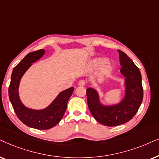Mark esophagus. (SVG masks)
I'll list each match as a JSON object with an SVG mask.
<instances>
[{"mask_svg":"<svg viewBox=\"0 0 159 159\" xmlns=\"http://www.w3.org/2000/svg\"><path fill=\"white\" fill-rule=\"evenodd\" d=\"M85 84H86V81H84V80H81V81L78 82V85L79 86H85Z\"/></svg>","mask_w":159,"mask_h":159,"instance_id":"obj_1","label":"esophagus"}]
</instances>
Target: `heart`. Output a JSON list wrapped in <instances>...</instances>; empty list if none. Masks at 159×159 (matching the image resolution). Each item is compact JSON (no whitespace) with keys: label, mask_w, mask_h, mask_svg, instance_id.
<instances>
[{"label":"heart","mask_w":159,"mask_h":159,"mask_svg":"<svg viewBox=\"0 0 159 159\" xmlns=\"http://www.w3.org/2000/svg\"><path fill=\"white\" fill-rule=\"evenodd\" d=\"M106 62V59L105 58H96L92 62V65L94 68H97V67H101L102 65L105 64ZM113 71V66L110 63H106V64L103 66L102 68L101 73L102 75H109L111 72Z\"/></svg>","instance_id":"b5f03b06"}]
</instances>
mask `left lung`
<instances>
[{
    "label": "left lung",
    "mask_w": 159,
    "mask_h": 159,
    "mask_svg": "<svg viewBox=\"0 0 159 159\" xmlns=\"http://www.w3.org/2000/svg\"><path fill=\"white\" fill-rule=\"evenodd\" d=\"M119 53L120 73L125 77V96L119 103L104 105L99 101L98 92L92 88L86 89L89 109L97 121L105 126H115L129 121L134 117L143 99L140 71L125 53Z\"/></svg>",
    "instance_id": "8db88e82"
}]
</instances>
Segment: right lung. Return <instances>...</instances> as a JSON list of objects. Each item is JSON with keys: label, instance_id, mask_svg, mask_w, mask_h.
Returning <instances> with one entry per match:
<instances>
[{"label": "right lung", "instance_id": "obj_1", "mask_svg": "<svg viewBox=\"0 0 159 159\" xmlns=\"http://www.w3.org/2000/svg\"><path fill=\"white\" fill-rule=\"evenodd\" d=\"M44 54L45 50L43 49L27 54L14 68L8 87L10 102L19 119L25 125L37 129H48L60 121L66 111L67 101L74 91L73 87L62 91L47 107L42 110L30 109L22 104L19 96V85L21 78L32 63L39 60Z\"/></svg>", "mask_w": 159, "mask_h": 159}]
</instances>
